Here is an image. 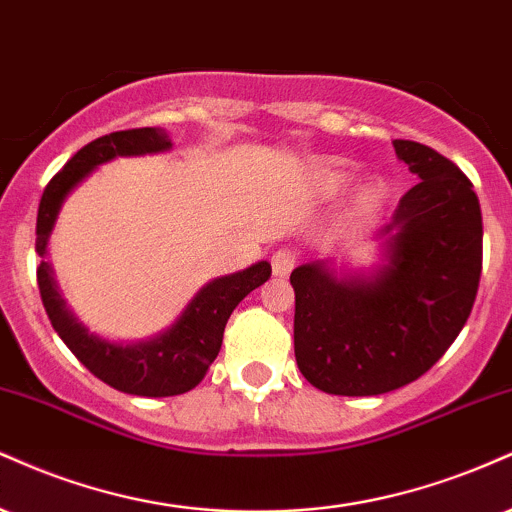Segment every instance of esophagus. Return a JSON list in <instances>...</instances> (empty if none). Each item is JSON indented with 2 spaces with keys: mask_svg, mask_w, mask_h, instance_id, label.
Here are the masks:
<instances>
[{
  "mask_svg": "<svg viewBox=\"0 0 512 512\" xmlns=\"http://www.w3.org/2000/svg\"><path fill=\"white\" fill-rule=\"evenodd\" d=\"M270 266H273L275 278H285V275H290V270L297 266V254L290 249L275 251L273 258H270Z\"/></svg>",
  "mask_w": 512,
  "mask_h": 512,
  "instance_id": "1",
  "label": "esophagus"
}]
</instances>
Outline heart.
<instances>
[{"mask_svg":"<svg viewBox=\"0 0 512 512\" xmlns=\"http://www.w3.org/2000/svg\"><path fill=\"white\" fill-rule=\"evenodd\" d=\"M352 184V172L338 162H318L311 170V189L318 198H335L345 194L347 186ZM388 198V184L383 179H369V182L359 186L357 198H354V213L359 218H369L381 210Z\"/></svg>","mask_w":512,"mask_h":512,"instance_id":"heart-1","label":"heart"}]
</instances>
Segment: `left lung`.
<instances>
[{"label":"left lung","mask_w":512,"mask_h":512,"mask_svg":"<svg viewBox=\"0 0 512 512\" xmlns=\"http://www.w3.org/2000/svg\"><path fill=\"white\" fill-rule=\"evenodd\" d=\"M395 153L422 182L395 208L388 266L338 280L323 263L292 270L294 357L330 395H381L417 381L458 338L482 278V208L453 160L417 141Z\"/></svg>","instance_id":"obj_1"}]
</instances>
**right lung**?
<instances>
[{
	"instance_id": "right-lung-1",
	"label": "right lung",
	"mask_w": 512,
	"mask_h": 512,
	"mask_svg": "<svg viewBox=\"0 0 512 512\" xmlns=\"http://www.w3.org/2000/svg\"><path fill=\"white\" fill-rule=\"evenodd\" d=\"M170 146L172 143L165 131L143 126V129H126L100 136L78 150L42 191L38 225H35L38 256H45L47 237H50L66 194L81 179H86L95 167L117 158V155L160 153ZM268 278L270 263L261 261L242 273L208 282L167 333L148 342H138V345H112V342L88 335V330L69 314L64 299L54 290L50 263L42 261L38 268L42 306L64 345L76 354L78 362L86 366L90 374L98 376L107 386L129 395H143V398H170V395H182L186 390L196 388L218 357L222 333H225L227 318L234 306Z\"/></svg>"
}]
</instances>
